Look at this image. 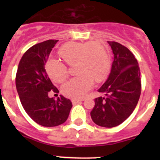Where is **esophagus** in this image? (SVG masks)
Returning <instances> with one entry per match:
<instances>
[{
    "label": "esophagus",
    "instance_id": "obj_1",
    "mask_svg": "<svg viewBox=\"0 0 160 160\" xmlns=\"http://www.w3.org/2000/svg\"><path fill=\"white\" fill-rule=\"evenodd\" d=\"M82 101V99H77V98H73V99H72V102H73V104H77V103L78 102H81Z\"/></svg>",
    "mask_w": 160,
    "mask_h": 160
}]
</instances>
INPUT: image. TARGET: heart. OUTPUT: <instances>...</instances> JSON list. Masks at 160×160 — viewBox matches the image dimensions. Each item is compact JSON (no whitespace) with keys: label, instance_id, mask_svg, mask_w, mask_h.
<instances>
[{"label":"heart","instance_id":"heart-1","mask_svg":"<svg viewBox=\"0 0 160 160\" xmlns=\"http://www.w3.org/2000/svg\"><path fill=\"white\" fill-rule=\"evenodd\" d=\"M59 54L68 65L76 64L75 70L78 74L62 86V93L67 97L82 98L92 88L94 80L96 82L104 80L110 69L108 53L99 42L66 44L59 49ZM46 69L55 82H62L68 76L66 66L57 59H49Z\"/></svg>","mask_w":160,"mask_h":160}]
</instances>
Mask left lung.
Wrapping results in <instances>:
<instances>
[{"instance_id": "8db88e82", "label": "left lung", "mask_w": 160, "mask_h": 160, "mask_svg": "<svg viewBox=\"0 0 160 160\" xmlns=\"http://www.w3.org/2000/svg\"><path fill=\"white\" fill-rule=\"evenodd\" d=\"M114 53L111 71L94 99L90 112L93 122L103 128H114L132 114L141 94L140 70L135 55L116 42H107Z\"/></svg>"}]
</instances>
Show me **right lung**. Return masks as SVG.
Instances as JSON below:
<instances>
[{"label": "right lung", "instance_id": "obj_1", "mask_svg": "<svg viewBox=\"0 0 160 160\" xmlns=\"http://www.w3.org/2000/svg\"><path fill=\"white\" fill-rule=\"evenodd\" d=\"M58 40H47L29 48L22 56L16 74V87L24 110L35 122L51 128L64 123L72 102L60 95L57 100L49 97L50 90H58L46 73L45 64Z\"/></svg>", "mask_w": 160, "mask_h": 160}]
</instances>
